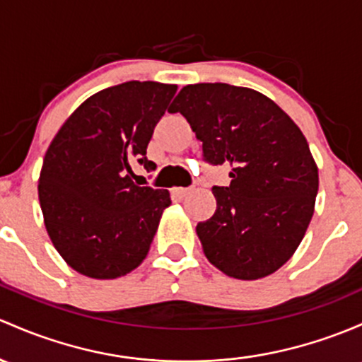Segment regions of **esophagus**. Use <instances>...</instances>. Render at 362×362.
Instances as JSON below:
<instances>
[{"label":"esophagus","mask_w":362,"mask_h":362,"mask_svg":"<svg viewBox=\"0 0 362 362\" xmlns=\"http://www.w3.org/2000/svg\"><path fill=\"white\" fill-rule=\"evenodd\" d=\"M189 192H191V189H189V187H173V189H171V194H173V196H177V197H185Z\"/></svg>","instance_id":"esophagus-1"}]
</instances>
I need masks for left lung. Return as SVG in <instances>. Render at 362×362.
<instances>
[{"label":"left lung","mask_w":362,"mask_h":362,"mask_svg":"<svg viewBox=\"0 0 362 362\" xmlns=\"http://www.w3.org/2000/svg\"><path fill=\"white\" fill-rule=\"evenodd\" d=\"M180 112L213 165H230L229 187H213L216 210L197 238L218 271L241 281L271 276L305 235L319 173L305 135L276 102L257 90L197 83L180 90Z\"/></svg>","instance_id":"1"}]
</instances>
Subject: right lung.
<instances>
[{
	"mask_svg": "<svg viewBox=\"0 0 362 362\" xmlns=\"http://www.w3.org/2000/svg\"><path fill=\"white\" fill-rule=\"evenodd\" d=\"M177 85L128 81L86 98L60 127L37 180L45 227L66 264L91 279H116L147 257L165 189L139 187L132 163L144 166L152 132Z\"/></svg>",
	"mask_w": 362,
	"mask_h": 362,
	"instance_id": "obj_1",
	"label": "right lung"
}]
</instances>
